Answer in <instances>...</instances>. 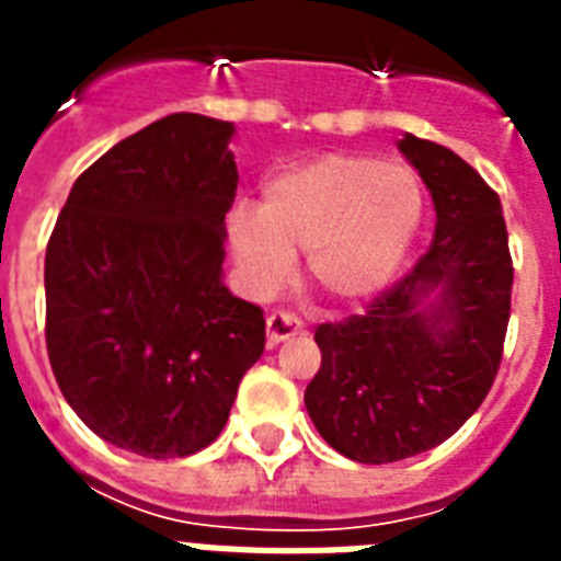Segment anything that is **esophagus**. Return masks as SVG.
Instances as JSON below:
<instances>
[{"label": "esophagus", "instance_id": "34e87169", "mask_svg": "<svg viewBox=\"0 0 561 561\" xmlns=\"http://www.w3.org/2000/svg\"><path fill=\"white\" fill-rule=\"evenodd\" d=\"M294 334H302V323H299L297 317L288 314V311H273L267 317V341L282 343L294 337Z\"/></svg>", "mask_w": 561, "mask_h": 561}]
</instances>
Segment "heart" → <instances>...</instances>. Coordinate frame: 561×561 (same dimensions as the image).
Instances as JSON below:
<instances>
[{
    "mask_svg": "<svg viewBox=\"0 0 561 561\" xmlns=\"http://www.w3.org/2000/svg\"><path fill=\"white\" fill-rule=\"evenodd\" d=\"M425 209L416 171L367 153H325L273 178L262 206L236 209L227 238L247 288L273 294L294 255L334 306H360L399 271Z\"/></svg>",
    "mask_w": 561,
    "mask_h": 561,
    "instance_id": "b5f03b06",
    "label": "heart"
}]
</instances>
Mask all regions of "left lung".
I'll list each match as a JSON object with an SVG mask.
<instances>
[{
  "label": "left lung",
  "instance_id": "8db88e82",
  "mask_svg": "<svg viewBox=\"0 0 561 561\" xmlns=\"http://www.w3.org/2000/svg\"><path fill=\"white\" fill-rule=\"evenodd\" d=\"M399 151L434 197V244L364 314L323 323L308 416L355 462L431 451L483 404L504 355L513 259L486 180L443 145L404 134Z\"/></svg>",
  "mask_w": 561,
  "mask_h": 561
}]
</instances>
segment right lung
I'll use <instances>...</instances> for the list:
<instances>
[{
	"label": "right lung",
	"mask_w": 561,
	"mask_h": 561,
	"mask_svg": "<svg viewBox=\"0 0 561 561\" xmlns=\"http://www.w3.org/2000/svg\"><path fill=\"white\" fill-rule=\"evenodd\" d=\"M232 122L174 113L75 180L46 247V350L92 434L151 460L218 439L262 358V308L220 279Z\"/></svg>",
	"instance_id": "1"
}]
</instances>
